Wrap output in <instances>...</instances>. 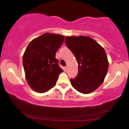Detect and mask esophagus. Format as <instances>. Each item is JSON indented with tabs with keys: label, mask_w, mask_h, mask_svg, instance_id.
Masks as SVG:
<instances>
[{
	"label": "esophagus",
	"mask_w": 129,
	"mask_h": 129,
	"mask_svg": "<svg viewBox=\"0 0 129 129\" xmlns=\"http://www.w3.org/2000/svg\"><path fill=\"white\" fill-rule=\"evenodd\" d=\"M67 69H68V66H66V67H65V70H67Z\"/></svg>",
	"instance_id": "1"
}]
</instances>
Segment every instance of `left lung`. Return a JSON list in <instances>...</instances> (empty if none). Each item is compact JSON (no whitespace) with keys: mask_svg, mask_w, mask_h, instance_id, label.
Wrapping results in <instances>:
<instances>
[{"mask_svg":"<svg viewBox=\"0 0 129 129\" xmlns=\"http://www.w3.org/2000/svg\"><path fill=\"white\" fill-rule=\"evenodd\" d=\"M65 42L78 65V75L70 79L72 86L83 94L93 92L104 82L109 69L104 49L89 36H66Z\"/></svg>","mask_w":129,"mask_h":129,"instance_id":"1","label":"left lung"}]
</instances>
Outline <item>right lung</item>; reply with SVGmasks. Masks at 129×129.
Instances as JSON below:
<instances>
[{
    "mask_svg": "<svg viewBox=\"0 0 129 129\" xmlns=\"http://www.w3.org/2000/svg\"><path fill=\"white\" fill-rule=\"evenodd\" d=\"M63 40V35L45 33L32 40L26 47L23 55L25 79L36 92L45 93L53 88L63 72L55 56Z\"/></svg>",
    "mask_w": 129,
    "mask_h": 129,
    "instance_id": "obj_1",
    "label": "right lung"
}]
</instances>
